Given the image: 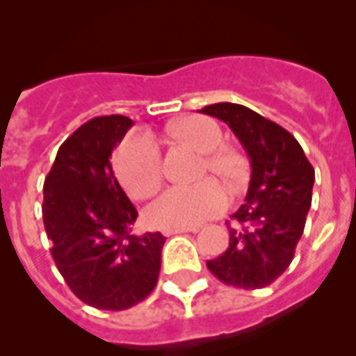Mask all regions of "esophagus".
I'll list each match as a JSON object with an SVG mask.
<instances>
[{"label": "esophagus", "mask_w": 356, "mask_h": 356, "mask_svg": "<svg viewBox=\"0 0 356 356\" xmlns=\"http://www.w3.org/2000/svg\"><path fill=\"white\" fill-rule=\"evenodd\" d=\"M187 232H197V226H188V228H172V229H165L163 234L168 235H178V234H187Z\"/></svg>", "instance_id": "obj_1"}]
</instances>
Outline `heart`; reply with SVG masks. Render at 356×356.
Segmentation results:
<instances>
[{
    "label": "heart",
    "instance_id": "b5f03b06",
    "mask_svg": "<svg viewBox=\"0 0 356 356\" xmlns=\"http://www.w3.org/2000/svg\"><path fill=\"white\" fill-rule=\"evenodd\" d=\"M172 135L207 155V168L226 178L242 175V160L222 144V131L216 122L203 118H187L172 128ZM115 172L122 187L137 200H147L162 185V151L151 134H135L119 146L114 159ZM228 207V193L219 181L197 185H175L147 209V219L159 228H188L216 217Z\"/></svg>",
    "mask_w": 356,
    "mask_h": 356
}]
</instances>
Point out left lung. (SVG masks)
<instances>
[{
  "label": "left lung",
  "instance_id": "obj_1",
  "mask_svg": "<svg viewBox=\"0 0 356 356\" xmlns=\"http://www.w3.org/2000/svg\"><path fill=\"white\" fill-rule=\"evenodd\" d=\"M226 122L246 149L251 178L244 205L232 216L229 244L207 267L222 284L264 289L291 266L312 205L316 172L300 143L248 106L216 103L200 110Z\"/></svg>",
  "mask_w": 356,
  "mask_h": 356
}]
</instances>
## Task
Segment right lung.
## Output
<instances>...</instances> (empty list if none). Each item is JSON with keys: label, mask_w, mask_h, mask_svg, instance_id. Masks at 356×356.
Wrapping results in <instances>:
<instances>
[{"label": "right lung", "mask_w": 356, "mask_h": 356, "mask_svg": "<svg viewBox=\"0 0 356 356\" xmlns=\"http://www.w3.org/2000/svg\"><path fill=\"white\" fill-rule=\"evenodd\" d=\"M134 121L105 115L85 122L60 146L44 181L42 219L65 284L99 310H127L149 296L160 273V232L131 235L137 210L110 156Z\"/></svg>", "instance_id": "right-lung-1"}]
</instances>
